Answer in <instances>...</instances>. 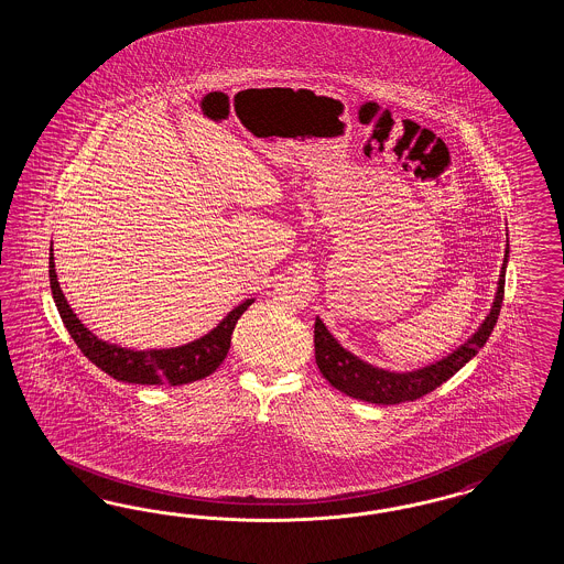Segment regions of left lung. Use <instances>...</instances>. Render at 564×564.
Wrapping results in <instances>:
<instances>
[{
	"mask_svg": "<svg viewBox=\"0 0 564 564\" xmlns=\"http://www.w3.org/2000/svg\"><path fill=\"white\" fill-rule=\"evenodd\" d=\"M509 260V243H507V254H505V264L498 279V291H496L495 306L486 321L481 323L476 335L467 343H463L457 351L451 356L430 364L422 370L415 372H389L382 368H375L366 361L356 358L347 349H343L337 339L326 330L321 318H316L314 325V351H316V364L326 380L341 393L349 394L359 401L368 403H378V405H394V403H405V401H415L424 394L432 393L436 387H441L455 372H459L463 366L478 354L488 341L490 333L495 330L498 314H500V304L505 297V269Z\"/></svg>",
	"mask_w": 564,
	"mask_h": 564,
	"instance_id": "obj_1",
	"label": "left lung"
}]
</instances>
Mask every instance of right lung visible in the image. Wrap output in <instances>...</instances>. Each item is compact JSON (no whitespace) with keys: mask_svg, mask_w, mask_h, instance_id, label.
Here are the masks:
<instances>
[{"mask_svg":"<svg viewBox=\"0 0 564 564\" xmlns=\"http://www.w3.org/2000/svg\"><path fill=\"white\" fill-rule=\"evenodd\" d=\"M50 283H52L53 300L59 310V316L68 328L69 337L80 347V351L90 359L102 372L113 376L121 382L132 384H188L213 375L229 351L234 328L238 325L239 316L248 310L254 300H246L243 304L234 307L217 328L196 341L171 347V349H151V351H132L118 345L105 343L95 337L74 314L69 307L62 288L57 283L53 248H50Z\"/></svg>","mask_w":564,"mask_h":564,"instance_id":"obj_1","label":"right lung"}]
</instances>
